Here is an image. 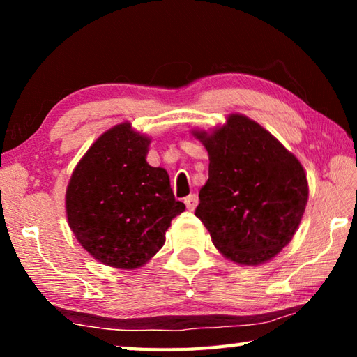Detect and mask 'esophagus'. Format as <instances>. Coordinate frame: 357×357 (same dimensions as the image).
Returning a JSON list of instances; mask_svg holds the SVG:
<instances>
[{
  "instance_id": "1",
  "label": "esophagus",
  "mask_w": 357,
  "mask_h": 357,
  "mask_svg": "<svg viewBox=\"0 0 357 357\" xmlns=\"http://www.w3.org/2000/svg\"><path fill=\"white\" fill-rule=\"evenodd\" d=\"M184 203H185L187 209H189V211H193V209L197 208V204H198V197L195 195V193H192V195H189V197H185V198H184Z\"/></svg>"
}]
</instances>
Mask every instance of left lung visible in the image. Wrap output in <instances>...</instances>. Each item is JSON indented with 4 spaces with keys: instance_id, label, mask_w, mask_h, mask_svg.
Listing matches in <instances>:
<instances>
[{
    "instance_id": "obj_1",
    "label": "left lung",
    "mask_w": 357,
    "mask_h": 357,
    "mask_svg": "<svg viewBox=\"0 0 357 357\" xmlns=\"http://www.w3.org/2000/svg\"><path fill=\"white\" fill-rule=\"evenodd\" d=\"M193 135L209 155L195 215L214 245L239 264L274 258L293 239L309 198L301 162L243 114H229L213 134Z\"/></svg>"
}]
</instances>
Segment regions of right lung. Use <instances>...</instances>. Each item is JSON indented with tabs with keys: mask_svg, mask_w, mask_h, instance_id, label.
Wrapping results in <instances>:
<instances>
[{
	"mask_svg": "<svg viewBox=\"0 0 357 357\" xmlns=\"http://www.w3.org/2000/svg\"><path fill=\"white\" fill-rule=\"evenodd\" d=\"M149 138L118 124L78 162L66 192L69 227L100 263L135 269L162 249L184 203L174 200L168 173L146 162Z\"/></svg>",
	"mask_w": 357,
	"mask_h": 357,
	"instance_id": "add662e5",
	"label": "right lung"
}]
</instances>
